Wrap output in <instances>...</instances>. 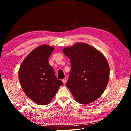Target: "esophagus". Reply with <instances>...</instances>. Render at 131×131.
Listing matches in <instances>:
<instances>
[{
	"instance_id": "34e87169",
	"label": "esophagus",
	"mask_w": 131,
	"mask_h": 131,
	"mask_svg": "<svg viewBox=\"0 0 131 131\" xmlns=\"http://www.w3.org/2000/svg\"><path fill=\"white\" fill-rule=\"evenodd\" d=\"M62 81H63V84H65L66 83V79H63L62 80Z\"/></svg>"
}]
</instances>
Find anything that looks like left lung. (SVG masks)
<instances>
[{"mask_svg":"<svg viewBox=\"0 0 131 131\" xmlns=\"http://www.w3.org/2000/svg\"><path fill=\"white\" fill-rule=\"evenodd\" d=\"M63 52L70 60L66 87L75 100L89 104L98 99L109 80L110 68L106 58L96 48L84 43L66 47Z\"/></svg>","mask_w":131,"mask_h":131,"instance_id":"obj_1","label":"left lung"}]
</instances>
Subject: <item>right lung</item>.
<instances>
[{
    "instance_id": "right-lung-1",
    "label": "right lung",
    "mask_w": 131,
    "mask_h": 131,
    "mask_svg": "<svg viewBox=\"0 0 131 131\" xmlns=\"http://www.w3.org/2000/svg\"><path fill=\"white\" fill-rule=\"evenodd\" d=\"M54 47L41 45L31 51L18 72L21 87L26 96L37 105L50 103L63 82L58 80L48 58Z\"/></svg>"
}]
</instances>
